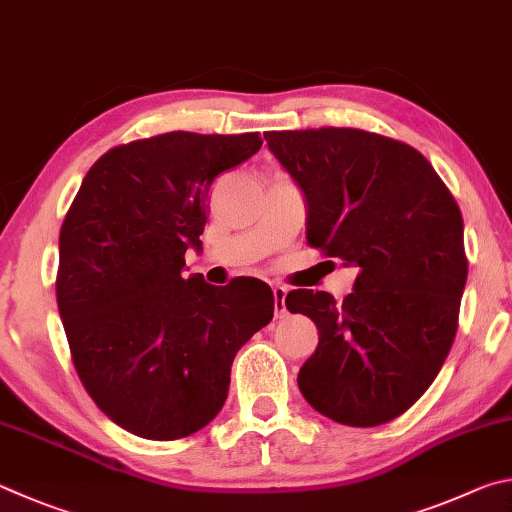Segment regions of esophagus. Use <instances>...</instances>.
Instances as JSON below:
<instances>
[{
  "instance_id": "obj_1",
  "label": "esophagus",
  "mask_w": 512,
  "mask_h": 512,
  "mask_svg": "<svg viewBox=\"0 0 512 512\" xmlns=\"http://www.w3.org/2000/svg\"><path fill=\"white\" fill-rule=\"evenodd\" d=\"M274 292V308H276V317H285V294H288V288H283V285H274L272 288Z\"/></svg>"
}]
</instances>
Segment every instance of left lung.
<instances>
[{"mask_svg":"<svg viewBox=\"0 0 512 512\" xmlns=\"http://www.w3.org/2000/svg\"><path fill=\"white\" fill-rule=\"evenodd\" d=\"M306 200L310 247L357 267L342 306L292 290L315 321L299 389L335 423L375 427L414 405L450 353L468 279L463 218L432 164L407 143L355 128L267 132Z\"/></svg>","mask_w":512,"mask_h":512,"instance_id":"1","label":"left lung"}]
</instances>
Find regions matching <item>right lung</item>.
Instances as JSON below:
<instances>
[{"instance_id": "right-lung-1", "label": "right lung", "mask_w": 512, "mask_h": 512, "mask_svg": "<svg viewBox=\"0 0 512 512\" xmlns=\"http://www.w3.org/2000/svg\"><path fill=\"white\" fill-rule=\"evenodd\" d=\"M263 146L258 132H166L107 150L60 229L56 297L71 360L103 414L175 441L218 416L233 357L274 317L272 288L186 276L213 179Z\"/></svg>"}]
</instances>
